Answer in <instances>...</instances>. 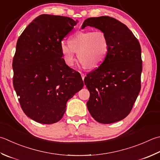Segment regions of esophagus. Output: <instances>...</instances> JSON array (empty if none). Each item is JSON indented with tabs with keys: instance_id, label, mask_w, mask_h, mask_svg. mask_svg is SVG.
Segmentation results:
<instances>
[{
	"instance_id": "obj_1",
	"label": "esophagus",
	"mask_w": 160,
	"mask_h": 160,
	"mask_svg": "<svg viewBox=\"0 0 160 160\" xmlns=\"http://www.w3.org/2000/svg\"><path fill=\"white\" fill-rule=\"evenodd\" d=\"M80 74H81V76H82V80H84V77H85V75H84V73H80Z\"/></svg>"
}]
</instances>
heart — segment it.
<instances>
[{"mask_svg":"<svg viewBox=\"0 0 160 160\" xmlns=\"http://www.w3.org/2000/svg\"><path fill=\"white\" fill-rule=\"evenodd\" d=\"M109 41L102 30L79 31L72 35L68 46L62 45V55L68 67H73L76 61L75 53L80 63L87 68H95L102 64L107 56Z\"/></svg>","mask_w":160,"mask_h":160,"instance_id":"obj_1","label":"heart"}]
</instances>
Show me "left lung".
Masks as SVG:
<instances>
[{
    "label": "left lung",
    "instance_id": "1",
    "mask_svg": "<svg viewBox=\"0 0 160 160\" xmlns=\"http://www.w3.org/2000/svg\"><path fill=\"white\" fill-rule=\"evenodd\" d=\"M87 26L103 31L109 41L104 62L84 78L90 93L87 108L96 121L112 123L130 114L139 93L142 71L140 43L129 28L114 18L91 17L84 21L82 28Z\"/></svg>",
    "mask_w": 160,
    "mask_h": 160
}]
</instances>
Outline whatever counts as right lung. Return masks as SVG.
<instances>
[{"mask_svg": "<svg viewBox=\"0 0 160 160\" xmlns=\"http://www.w3.org/2000/svg\"><path fill=\"white\" fill-rule=\"evenodd\" d=\"M77 22L40 15L17 40L12 62L14 88L22 110L38 123L61 120L68 100L84 86L80 74L66 64L61 51L62 41Z\"/></svg>", "mask_w": 160, "mask_h": 160, "instance_id": "obj_1", "label": "right lung"}]
</instances>
